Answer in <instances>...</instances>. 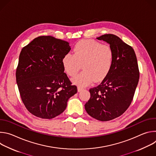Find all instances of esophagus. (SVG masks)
Here are the masks:
<instances>
[{"label":"esophagus","mask_w":156,"mask_h":156,"mask_svg":"<svg viewBox=\"0 0 156 156\" xmlns=\"http://www.w3.org/2000/svg\"><path fill=\"white\" fill-rule=\"evenodd\" d=\"M84 90V88L80 86H78V92H81Z\"/></svg>","instance_id":"34e87169"}]
</instances>
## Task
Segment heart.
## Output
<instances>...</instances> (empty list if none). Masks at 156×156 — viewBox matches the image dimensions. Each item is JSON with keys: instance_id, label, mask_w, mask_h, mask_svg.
<instances>
[{"instance_id": "1", "label": "heart", "mask_w": 156, "mask_h": 156, "mask_svg": "<svg viewBox=\"0 0 156 156\" xmlns=\"http://www.w3.org/2000/svg\"><path fill=\"white\" fill-rule=\"evenodd\" d=\"M114 58V52L110 46L94 40H81L75 44L74 54L68 53L63 56L62 65L70 76H75L83 65V71L72 81L85 86L105 78L112 69Z\"/></svg>"}]
</instances>
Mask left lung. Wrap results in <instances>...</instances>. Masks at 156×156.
Returning <instances> with one entry per match:
<instances>
[{
  "instance_id": "8db88e82",
  "label": "left lung",
  "mask_w": 156,
  "mask_h": 156,
  "mask_svg": "<svg viewBox=\"0 0 156 156\" xmlns=\"http://www.w3.org/2000/svg\"><path fill=\"white\" fill-rule=\"evenodd\" d=\"M110 44L114 52L112 69L102 83L91 88L84 105L87 113L105 122L122 115L130 105L137 87L140 72L135 52L118 36L107 34L97 37Z\"/></svg>"
}]
</instances>
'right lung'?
I'll return each instance as SVG.
<instances>
[{"label": "right lung", "mask_w": 156, "mask_h": 156, "mask_svg": "<svg viewBox=\"0 0 156 156\" xmlns=\"http://www.w3.org/2000/svg\"><path fill=\"white\" fill-rule=\"evenodd\" d=\"M70 49L68 42L51 36L36 37L21 49L16 83L25 106L36 117L51 119L58 116L77 93L62 65L63 56Z\"/></svg>", "instance_id": "1"}]
</instances>
